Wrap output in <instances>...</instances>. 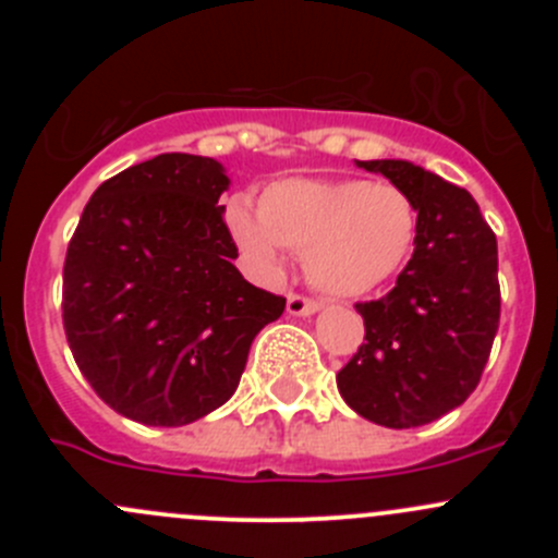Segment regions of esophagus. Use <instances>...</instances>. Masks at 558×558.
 <instances>
[{
  "label": "esophagus",
  "instance_id": "34e87169",
  "mask_svg": "<svg viewBox=\"0 0 558 558\" xmlns=\"http://www.w3.org/2000/svg\"><path fill=\"white\" fill-rule=\"evenodd\" d=\"M286 311H289V315H313L320 311V302L307 300V296L302 294H289V300H286Z\"/></svg>",
  "mask_w": 558,
  "mask_h": 558
}]
</instances>
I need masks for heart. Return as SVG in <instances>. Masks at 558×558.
I'll use <instances>...</instances> for the list:
<instances>
[{
    "label": "heart",
    "mask_w": 558,
    "mask_h": 558,
    "mask_svg": "<svg viewBox=\"0 0 558 558\" xmlns=\"http://www.w3.org/2000/svg\"><path fill=\"white\" fill-rule=\"evenodd\" d=\"M227 221L258 267H278L283 247L305 253L315 289L362 296L404 267L418 234V207L393 183L289 178L264 189L258 213L238 202Z\"/></svg>",
    "instance_id": "obj_1"
}]
</instances>
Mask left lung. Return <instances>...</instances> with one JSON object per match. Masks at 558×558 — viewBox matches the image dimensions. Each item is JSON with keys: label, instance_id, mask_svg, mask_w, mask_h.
<instances>
[{"label": "left lung", "instance_id": "obj_1", "mask_svg": "<svg viewBox=\"0 0 558 558\" xmlns=\"http://www.w3.org/2000/svg\"><path fill=\"white\" fill-rule=\"evenodd\" d=\"M408 191L418 234L397 286L359 302L364 342L337 373L348 408L410 429L459 408L481 384L499 326L497 238L470 191L402 159L356 161Z\"/></svg>", "mask_w": 558, "mask_h": 558}]
</instances>
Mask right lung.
I'll return each mask as SVG.
<instances>
[{"mask_svg": "<svg viewBox=\"0 0 558 558\" xmlns=\"http://www.w3.org/2000/svg\"><path fill=\"white\" fill-rule=\"evenodd\" d=\"M216 159L161 154L105 180L64 258V331L116 413L183 426L238 391L251 342L286 311L234 267Z\"/></svg>", "mask_w": 558, "mask_h": 558, "instance_id": "obj_1", "label": "right lung"}]
</instances>
